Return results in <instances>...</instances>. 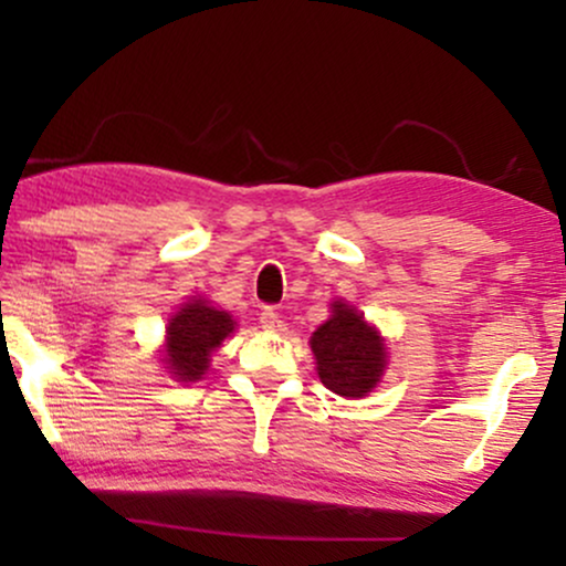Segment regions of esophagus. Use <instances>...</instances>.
Masks as SVG:
<instances>
[{
    "label": "esophagus",
    "mask_w": 566,
    "mask_h": 566,
    "mask_svg": "<svg viewBox=\"0 0 566 566\" xmlns=\"http://www.w3.org/2000/svg\"><path fill=\"white\" fill-rule=\"evenodd\" d=\"M260 324H262V329H270V332H283L285 329L281 314H277L275 308H270V306H265L260 312Z\"/></svg>",
    "instance_id": "obj_1"
}]
</instances>
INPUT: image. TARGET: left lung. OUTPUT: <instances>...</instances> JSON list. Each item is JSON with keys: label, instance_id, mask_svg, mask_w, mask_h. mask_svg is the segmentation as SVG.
Listing matches in <instances>:
<instances>
[{"label": "left lung", "instance_id": "obj_1", "mask_svg": "<svg viewBox=\"0 0 566 566\" xmlns=\"http://www.w3.org/2000/svg\"><path fill=\"white\" fill-rule=\"evenodd\" d=\"M332 319L312 335L322 384L339 397H366L386 366V347L353 306L332 304Z\"/></svg>", "mask_w": 566, "mask_h": 566}]
</instances>
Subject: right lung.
<instances>
[{"label":"right lung","instance_id":"right-lung-1","mask_svg":"<svg viewBox=\"0 0 566 566\" xmlns=\"http://www.w3.org/2000/svg\"><path fill=\"white\" fill-rule=\"evenodd\" d=\"M234 329V319L227 312L208 306L206 301L185 304L167 327L165 363L169 374L182 381H196L208 370V358Z\"/></svg>","mask_w":566,"mask_h":566}]
</instances>
